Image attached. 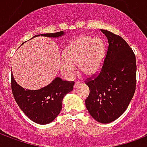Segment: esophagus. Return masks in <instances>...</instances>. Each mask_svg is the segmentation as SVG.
<instances>
[{
    "label": "esophagus",
    "mask_w": 147,
    "mask_h": 147,
    "mask_svg": "<svg viewBox=\"0 0 147 147\" xmlns=\"http://www.w3.org/2000/svg\"><path fill=\"white\" fill-rule=\"evenodd\" d=\"M80 84H81V83H80V82H78V81H77V82H76V83H75V85H74V86H75V87H77V86H80Z\"/></svg>",
    "instance_id": "obj_1"
}]
</instances>
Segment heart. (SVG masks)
<instances>
[{"instance_id":"obj_1","label":"heart","mask_w":147,"mask_h":147,"mask_svg":"<svg viewBox=\"0 0 147 147\" xmlns=\"http://www.w3.org/2000/svg\"><path fill=\"white\" fill-rule=\"evenodd\" d=\"M105 56V46L103 40L84 35L68 44L64 53V58L59 62L61 72L67 78L76 73V65L80 71L91 76L102 68Z\"/></svg>"}]
</instances>
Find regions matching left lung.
<instances>
[{
	"label": "left lung",
	"instance_id": "left-lung-1",
	"mask_svg": "<svg viewBox=\"0 0 147 147\" xmlns=\"http://www.w3.org/2000/svg\"><path fill=\"white\" fill-rule=\"evenodd\" d=\"M101 30L108 39L107 53L98 73L85 81L90 89L85 104L94 120L108 123L124 113L135 94L136 60L124 39L109 30Z\"/></svg>",
	"mask_w": 147,
	"mask_h": 147
}]
</instances>
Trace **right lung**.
Here are the masks:
<instances>
[{
	"label": "right lung",
	"instance_id": "obj_1",
	"mask_svg": "<svg viewBox=\"0 0 147 147\" xmlns=\"http://www.w3.org/2000/svg\"><path fill=\"white\" fill-rule=\"evenodd\" d=\"M64 31L42 34L37 36L57 38L64 34ZM74 81H66L57 77L50 84L39 90L24 89L14 80L11 75V91L20 109L29 119L39 124L52 122L62 109V101L67 93L73 90Z\"/></svg>",
	"mask_w": 147,
	"mask_h": 147
}]
</instances>
